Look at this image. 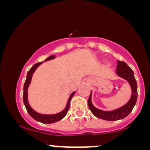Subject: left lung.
I'll list each match as a JSON object with an SVG mask.
<instances>
[{
  "label": "left lung",
  "mask_w": 150,
  "mask_h": 150,
  "mask_svg": "<svg viewBox=\"0 0 150 150\" xmlns=\"http://www.w3.org/2000/svg\"><path fill=\"white\" fill-rule=\"evenodd\" d=\"M116 75L119 77L124 79L128 82L131 87V97L129 101L121 107L116 108L113 111H103L99 109L94 106L92 102V94L91 91L90 96L88 99V106L92 113L97 118L101 119L114 121L123 119L130 114L132 108L136 104L137 98V82L134 77L133 71L125 62L117 61V68L116 70Z\"/></svg>",
  "instance_id": "obj_1"
}]
</instances>
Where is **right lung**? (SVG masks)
<instances>
[{"label": "right lung", "mask_w": 150, "mask_h": 150, "mask_svg": "<svg viewBox=\"0 0 150 150\" xmlns=\"http://www.w3.org/2000/svg\"><path fill=\"white\" fill-rule=\"evenodd\" d=\"M56 58V56L54 55L53 56H49L44 61L40 62V63H38L34 64L32 68H30V70H29L28 73H27V79H26V81L24 84V88H23V102L24 104H25L26 109H27V112H28L29 114L30 115V116L32 118H33L34 120H36L37 121L41 122V123H44V124H50V123H56V122L59 121L61 119H63L64 117L66 116L67 113H68V110H69L70 107V100H71L72 97H73V95L75 94V91L72 93L70 95L69 98H68V101H67L66 106L63 111H61V112L56 113V114H42V113H39L35 111L30 106V104H29L28 101V87L30 86L31 81H32V75L35 71L36 69L42 63H44V62L50 61V60H53Z\"/></svg>", "instance_id": "add662e5"}]
</instances>
